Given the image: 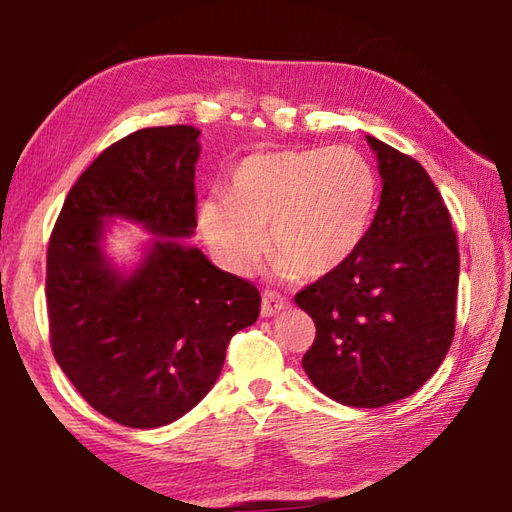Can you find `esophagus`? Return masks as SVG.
Here are the masks:
<instances>
[{
    "label": "esophagus",
    "instance_id": "34e87169",
    "mask_svg": "<svg viewBox=\"0 0 512 512\" xmlns=\"http://www.w3.org/2000/svg\"><path fill=\"white\" fill-rule=\"evenodd\" d=\"M287 307H289V300L277 296V293H273V291H266L262 296V316L264 318H271L275 314H280V311H284Z\"/></svg>",
    "mask_w": 512,
    "mask_h": 512
}]
</instances>
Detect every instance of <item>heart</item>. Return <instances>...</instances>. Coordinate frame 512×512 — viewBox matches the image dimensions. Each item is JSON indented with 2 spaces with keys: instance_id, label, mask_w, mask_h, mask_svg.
<instances>
[{
  "instance_id": "1",
  "label": "heart",
  "mask_w": 512,
  "mask_h": 512,
  "mask_svg": "<svg viewBox=\"0 0 512 512\" xmlns=\"http://www.w3.org/2000/svg\"><path fill=\"white\" fill-rule=\"evenodd\" d=\"M375 203L377 178L361 153L284 149L241 162L228 196L201 203L198 225L232 273L253 271L268 246L280 277H323L361 246Z\"/></svg>"
}]
</instances>
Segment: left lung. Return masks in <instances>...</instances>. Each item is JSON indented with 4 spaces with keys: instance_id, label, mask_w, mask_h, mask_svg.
<instances>
[{
    "instance_id": "8db88e82",
    "label": "left lung",
    "mask_w": 512,
    "mask_h": 512,
    "mask_svg": "<svg viewBox=\"0 0 512 512\" xmlns=\"http://www.w3.org/2000/svg\"><path fill=\"white\" fill-rule=\"evenodd\" d=\"M381 198L361 246L296 293L316 341L302 368L320 393L379 409L404 400L454 339L458 241L443 196L418 160L368 135Z\"/></svg>"
}]
</instances>
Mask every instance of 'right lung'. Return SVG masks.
<instances>
[{
  "mask_svg": "<svg viewBox=\"0 0 512 512\" xmlns=\"http://www.w3.org/2000/svg\"><path fill=\"white\" fill-rule=\"evenodd\" d=\"M198 135L158 126L108 146L69 189L49 237L51 350L83 400L124 427H162L194 409L232 336L259 316L253 282L178 241L196 228ZM106 215L159 235L131 276L102 253Z\"/></svg>",
  "mask_w": 512,
  "mask_h": 512,
  "instance_id": "obj_1",
  "label": "right lung"
}]
</instances>
